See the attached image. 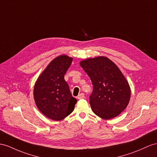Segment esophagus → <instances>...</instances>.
Returning <instances> with one entry per match:
<instances>
[{"label":"esophagus","mask_w":157,"mask_h":157,"mask_svg":"<svg viewBox=\"0 0 157 157\" xmlns=\"http://www.w3.org/2000/svg\"><path fill=\"white\" fill-rule=\"evenodd\" d=\"M83 98H85V95H84L83 94H80L79 95H78V99H82Z\"/></svg>","instance_id":"esophagus-1"}]
</instances>
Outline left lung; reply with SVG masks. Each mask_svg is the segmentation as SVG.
<instances>
[{
	"instance_id": "1",
	"label": "left lung",
	"mask_w": 157,
	"mask_h": 157,
	"mask_svg": "<svg viewBox=\"0 0 157 157\" xmlns=\"http://www.w3.org/2000/svg\"><path fill=\"white\" fill-rule=\"evenodd\" d=\"M93 85L90 103L94 113L104 119L117 117L129 102L131 90L119 67L107 58H89L80 62Z\"/></svg>"
}]
</instances>
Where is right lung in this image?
<instances>
[{"instance_id": "1", "label": "right lung", "mask_w": 157, "mask_h": 157, "mask_svg": "<svg viewBox=\"0 0 157 157\" xmlns=\"http://www.w3.org/2000/svg\"><path fill=\"white\" fill-rule=\"evenodd\" d=\"M71 58L59 56L49 63L39 76L34 88V98L38 109L47 117L60 121L74 111L77 99L72 97L64 79Z\"/></svg>"}]
</instances>
